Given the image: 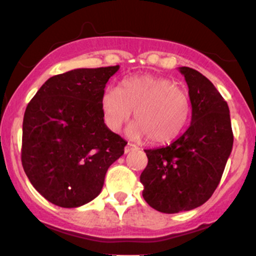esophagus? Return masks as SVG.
Returning <instances> with one entry per match:
<instances>
[{
    "mask_svg": "<svg viewBox=\"0 0 256 256\" xmlns=\"http://www.w3.org/2000/svg\"><path fill=\"white\" fill-rule=\"evenodd\" d=\"M136 149H138V146H134V144H132V143H128V144H126V146H125V154H128V152H130L131 150H136Z\"/></svg>",
    "mask_w": 256,
    "mask_h": 256,
    "instance_id": "esophagus-1",
    "label": "esophagus"
}]
</instances>
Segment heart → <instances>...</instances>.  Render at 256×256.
Listing matches in <instances>:
<instances>
[{
  "mask_svg": "<svg viewBox=\"0 0 256 256\" xmlns=\"http://www.w3.org/2000/svg\"><path fill=\"white\" fill-rule=\"evenodd\" d=\"M104 122L116 132L134 112L132 138L148 137L154 144L171 142L188 124L192 106L188 94L171 79L152 74L125 78L120 88H106L101 98Z\"/></svg>",
  "mask_w": 256,
  "mask_h": 256,
  "instance_id": "1",
  "label": "heart"
}]
</instances>
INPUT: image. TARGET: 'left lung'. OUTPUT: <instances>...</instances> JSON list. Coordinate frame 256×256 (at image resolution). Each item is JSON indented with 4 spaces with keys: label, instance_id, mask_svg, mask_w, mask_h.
I'll use <instances>...</instances> for the list:
<instances>
[{
    "label": "left lung",
    "instance_id": "1",
    "mask_svg": "<svg viewBox=\"0 0 256 256\" xmlns=\"http://www.w3.org/2000/svg\"><path fill=\"white\" fill-rule=\"evenodd\" d=\"M192 102V124L178 140L146 149L140 174L143 198L158 212L172 214L204 204L218 186L234 144L230 110L210 79L179 67Z\"/></svg>",
    "mask_w": 256,
    "mask_h": 256
}]
</instances>
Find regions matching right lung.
Listing matches in <instances>:
<instances>
[{
	"label": "right lung",
	"mask_w": 256,
	"mask_h": 256,
	"mask_svg": "<svg viewBox=\"0 0 256 256\" xmlns=\"http://www.w3.org/2000/svg\"><path fill=\"white\" fill-rule=\"evenodd\" d=\"M119 64L77 68L44 83L26 107L22 162L44 198L64 208L92 201L128 142L104 124L101 98Z\"/></svg>",
	"instance_id": "obj_1"
}]
</instances>
